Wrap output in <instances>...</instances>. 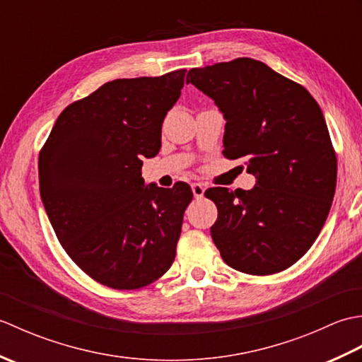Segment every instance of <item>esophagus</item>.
I'll list each match as a JSON object with an SVG mask.
<instances>
[{"mask_svg": "<svg viewBox=\"0 0 362 362\" xmlns=\"http://www.w3.org/2000/svg\"><path fill=\"white\" fill-rule=\"evenodd\" d=\"M191 189H193V194L196 199L202 197L205 193V187L202 185V183H193V185H191Z\"/></svg>", "mask_w": 362, "mask_h": 362, "instance_id": "34e87169", "label": "esophagus"}]
</instances>
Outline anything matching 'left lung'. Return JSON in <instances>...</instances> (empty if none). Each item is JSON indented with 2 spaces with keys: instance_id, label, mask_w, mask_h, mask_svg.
I'll use <instances>...</instances> for the list:
<instances>
[{
  "instance_id": "8db88e82",
  "label": "left lung",
  "mask_w": 362,
  "mask_h": 362,
  "mask_svg": "<svg viewBox=\"0 0 362 362\" xmlns=\"http://www.w3.org/2000/svg\"><path fill=\"white\" fill-rule=\"evenodd\" d=\"M226 118L224 157L244 158L252 189L209 188L222 259L236 271L271 275L316 241L332 209L337 160L319 104L300 83L249 57L188 71Z\"/></svg>"
}]
</instances>
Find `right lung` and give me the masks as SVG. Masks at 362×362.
I'll return each mask as SVG.
<instances>
[{
	"instance_id": "1",
	"label": "right lung",
	"mask_w": 362,
	"mask_h": 362,
	"mask_svg": "<svg viewBox=\"0 0 362 362\" xmlns=\"http://www.w3.org/2000/svg\"><path fill=\"white\" fill-rule=\"evenodd\" d=\"M185 73L104 83L59 115L38 156L40 196L59 243L104 286L144 288L175 258L193 191L185 182L146 187L141 158L158 153Z\"/></svg>"
}]
</instances>
